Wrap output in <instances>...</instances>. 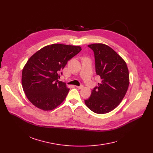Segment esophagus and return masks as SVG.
I'll return each instance as SVG.
<instances>
[{
    "label": "esophagus",
    "mask_w": 153,
    "mask_h": 153,
    "mask_svg": "<svg viewBox=\"0 0 153 153\" xmlns=\"http://www.w3.org/2000/svg\"><path fill=\"white\" fill-rule=\"evenodd\" d=\"M76 88H77V89H82V88L84 87V86H83V85H80V86H76Z\"/></svg>",
    "instance_id": "obj_1"
}]
</instances>
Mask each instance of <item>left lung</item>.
<instances>
[{
    "instance_id": "1",
    "label": "left lung",
    "mask_w": 153,
    "mask_h": 153,
    "mask_svg": "<svg viewBox=\"0 0 153 153\" xmlns=\"http://www.w3.org/2000/svg\"><path fill=\"white\" fill-rule=\"evenodd\" d=\"M88 46L94 51L95 72L102 81L85 103L94 113L107 114L124 98L130 83L129 72L125 61L108 46L95 43Z\"/></svg>"
}]
</instances>
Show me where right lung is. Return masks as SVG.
<instances>
[{"label":"right lung","instance_id":"obj_1","mask_svg":"<svg viewBox=\"0 0 153 153\" xmlns=\"http://www.w3.org/2000/svg\"><path fill=\"white\" fill-rule=\"evenodd\" d=\"M82 50L77 46L53 44L43 47L28 60L22 74L24 92L38 108L51 110L66 99L69 89L59 81L68 61Z\"/></svg>","mask_w":153,"mask_h":153}]
</instances>
